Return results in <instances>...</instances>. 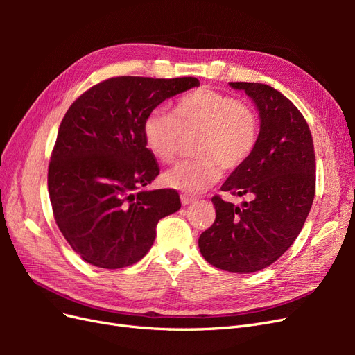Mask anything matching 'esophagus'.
Instances as JSON below:
<instances>
[{
  "mask_svg": "<svg viewBox=\"0 0 355 355\" xmlns=\"http://www.w3.org/2000/svg\"><path fill=\"white\" fill-rule=\"evenodd\" d=\"M180 201H182V204H184V206H187V204L194 202L196 197L194 196H189V194H182L180 196Z\"/></svg>",
  "mask_w": 355,
  "mask_h": 355,
  "instance_id": "esophagus-1",
  "label": "esophagus"
}]
</instances>
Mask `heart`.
<instances>
[{
  "instance_id": "1",
  "label": "heart",
  "mask_w": 355,
  "mask_h": 355,
  "mask_svg": "<svg viewBox=\"0 0 355 355\" xmlns=\"http://www.w3.org/2000/svg\"><path fill=\"white\" fill-rule=\"evenodd\" d=\"M196 136V157L166 171L163 182L182 192L197 194L216 184L223 170H237L253 155L261 139V118L252 105L210 89L189 92L171 111L149 112L142 123L146 149L168 164L187 137Z\"/></svg>"
}]
</instances>
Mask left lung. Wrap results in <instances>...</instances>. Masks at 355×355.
Masks as SVG:
<instances>
[{
  "label": "left lung",
  "mask_w": 355,
  "mask_h": 355,
  "mask_svg": "<svg viewBox=\"0 0 355 355\" xmlns=\"http://www.w3.org/2000/svg\"><path fill=\"white\" fill-rule=\"evenodd\" d=\"M230 84L254 101L261 139L220 189L252 201L237 207L214 196L216 219L198 247L210 265L247 274L274 263L302 230L315 196V153L306 120L284 94L259 83Z\"/></svg>",
  "instance_id": "obj_1"
}]
</instances>
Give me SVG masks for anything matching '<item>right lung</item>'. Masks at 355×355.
I'll return each instance as SVG.
<instances>
[{"label": "right lung", "instance_id": "right-lung-1", "mask_svg": "<svg viewBox=\"0 0 355 355\" xmlns=\"http://www.w3.org/2000/svg\"><path fill=\"white\" fill-rule=\"evenodd\" d=\"M194 77H112L75 101L60 123L49 163L53 216L72 250L106 270L139 262L159 219L180 209L175 189L142 191L158 176L142 137L144 118Z\"/></svg>", "mask_w": 355, "mask_h": 355}]
</instances>
